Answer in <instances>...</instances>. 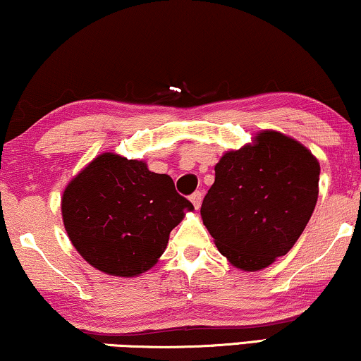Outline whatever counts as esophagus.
Here are the masks:
<instances>
[{"label": "esophagus", "mask_w": 361, "mask_h": 361, "mask_svg": "<svg viewBox=\"0 0 361 361\" xmlns=\"http://www.w3.org/2000/svg\"><path fill=\"white\" fill-rule=\"evenodd\" d=\"M190 202L194 204L195 209H199L200 204H202V192H199V190L194 192V194L190 195Z\"/></svg>", "instance_id": "1"}]
</instances>
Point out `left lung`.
I'll list each match as a JSON object with an SVG mask.
<instances>
[{
	"mask_svg": "<svg viewBox=\"0 0 361 361\" xmlns=\"http://www.w3.org/2000/svg\"><path fill=\"white\" fill-rule=\"evenodd\" d=\"M319 174L312 152L276 131L261 133L255 146L226 152L200 207L220 253L246 271L284 256L317 204Z\"/></svg>",
	"mask_w": 361,
	"mask_h": 361,
	"instance_id": "left-lung-1",
	"label": "left lung"
}]
</instances>
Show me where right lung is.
Wrapping results in <instances>:
<instances>
[{"label": "right lung", "mask_w": 361, "mask_h": 361, "mask_svg": "<svg viewBox=\"0 0 361 361\" xmlns=\"http://www.w3.org/2000/svg\"><path fill=\"white\" fill-rule=\"evenodd\" d=\"M185 209L194 205L169 176L110 152L93 159L62 197L72 245L93 268L123 278L156 264Z\"/></svg>", "instance_id": "right-lung-1"}]
</instances>
